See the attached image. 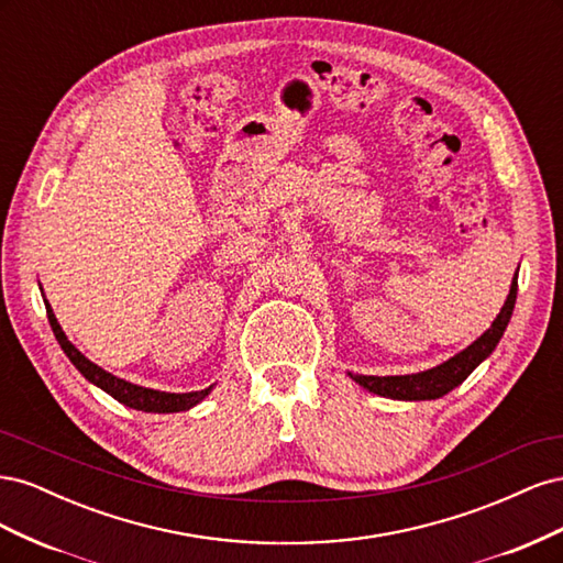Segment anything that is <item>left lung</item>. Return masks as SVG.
<instances>
[{
  "label": "left lung",
  "mask_w": 563,
  "mask_h": 563,
  "mask_svg": "<svg viewBox=\"0 0 563 563\" xmlns=\"http://www.w3.org/2000/svg\"><path fill=\"white\" fill-rule=\"evenodd\" d=\"M517 279H519V269L512 277V284H509V294L503 302L498 317L493 319L490 327L479 338H476L472 345L453 354L451 360L441 362L428 371L408 373V376H364V373H352V371H347V376L356 385L364 387L366 391H373V395L385 397V399L430 401V399H439V397L449 395L451 389H455L460 383H463L470 373L482 362H486L493 354V350L498 347L507 323H509V319H512V312H515Z\"/></svg>",
  "instance_id": "8db88e82"
}]
</instances>
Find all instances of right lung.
<instances>
[{"mask_svg": "<svg viewBox=\"0 0 563 563\" xmlns=\"http://www.w3.org/2000/svg\"><path fill=\"white\" fill-rule=\"evenodd\" d=\"M40 291H42V298H44V305H46V317H48V323H51V331H54L60 350L67 354V360L75 364V368L91 385L108 391V395L112 399H117L119 404H124L129 408H135V411H143V413H178V411H190L192 406L201 404L213 391L216 383L209 385L207 389H197V391H162V389L143 387V385H135V383H129L124 378L114 376V373L106 371L103 366L93 364L89 356H84L70 343V338L65 335V331L60 329V323H58L54 310H51V305H48V300L44 296L42 284H40Z\"/></svg>", "mask_w": 563, "mask_h": 563, "instance_id": "right-lung-1", "label": "right lung"}]
</instances>
